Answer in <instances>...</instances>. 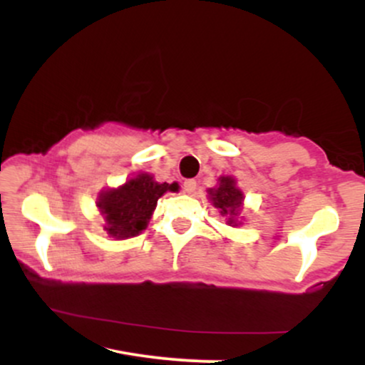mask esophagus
I'll return each instance as SVG.
<instances>
[{
    "label": "esophagus",
    "mask_w": 365,
    "mask_h": 365,
    "mask_svg": "<svg viewBox=\"0 0 365 365\" xmlns=\"http://www.w3.org/2000/svg\"><path fill=\"white\" fill-rule=\"evenodd\" d=\"M195 188H197L195 180H185V182H183V190H185L187 194H194Z\"/></svg>",
    "instance_id": "esophagus-1"
}]
</instances>
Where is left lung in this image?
I'll list each match as a JSON object with an SVG mask.
<instances>
[{"mask_svg":"<svg viewBox=\"0 0 365 365\" xmlns=\"http://www.w3.org/2000/svg\"><path fill=\"white\" fill-rule=\"evenodd\" d=\"M209 195H211L215 207L220 209L221 216H230L228 221L232 225L235 221L233 217L237 216L238 209L242 206V199H244L242 192L235 187V180L232 177H221L220 187L211 188Z\"/></svg>","mask_w":365,"mask_h":365,"instance_id":"obj_1","label":"left lung"}]
</instances>
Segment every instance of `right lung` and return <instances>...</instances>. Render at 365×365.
<instances>
[{"mask_svg": "<svg viewBox=\"0 0 365 365\" xmlns=\"http://www.w3.org/2000/svg\"><path fill=\"white\" fill-rule=\"evenodd\" d=\"M177 192V183H158L148 173H140L123 187L113 188L99 195L98 207L106 220V230L115 238L139 235L145 230L158 199L165 192Z\"/></svg>", "mask_w": 365, "mask_h": 365, "instance_id": "right-lung-1", "label": "right lung"}]
</instances>
